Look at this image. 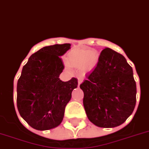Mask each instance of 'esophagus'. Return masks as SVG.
Instances as JSON below:
<instances>
[{"mask_svg": "<svg viewBox=\"0 0 149 149\" xmlns=\"http://www.w3.org/2000/svg\"><path fill=\"white\" fill-rule=\"evenodd\" d=\"M82 81H83V79H82V78H81V77H78V86H80V84L82 83Z\"/></svg>", "mask_w": 149, "mask_h": 149, "instance_id": "1", "label": "esophagus"}]
</instances>
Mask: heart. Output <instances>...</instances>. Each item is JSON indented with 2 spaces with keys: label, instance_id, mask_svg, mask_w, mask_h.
<instances>
[{
  "label": "heart",
  "instance_id": "obj_1",
  "mask_svg": "<svg viewBox=\"0 0 149 149\" xmlns=\"http://www.w3.org/2000/svg\"><path fill=\"white\" fill-rule=\"evenodd\" d=\"M99 61V53L89 49L74 48L68 53L67 62L68 65L83 72H89L93 69Z\"/></svg>",
  "mask_w": 149,
  "mask_h": 149
}]
</instances>
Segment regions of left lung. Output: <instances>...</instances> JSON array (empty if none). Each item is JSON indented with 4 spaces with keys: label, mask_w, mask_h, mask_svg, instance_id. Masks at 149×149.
Segmentation results:
<instances>
[{
    "label": "left lung",
    "mask_w": 149,
    "mask_h": 149,
    "mask_svg": "<svg viewBox=\"0 0 149 149\" xmlns=\"http://www.w3.org/2000/svg\"><path fill=\"white\" fill-rule=\"evenodd\" d=\"M80 87L87 118L97 127H118L134 110L136 85L133 68L124 56L110 48L101 52L97 65Z\"/></svg>",
    "instance_id": "left-lung-1"
}]
</instances>
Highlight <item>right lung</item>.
<instances>
[{"label": "right lung", "mask_w": 149, "mask_h": 149, "mask_svg": "<svg viewBox=\"0 0 149 149\" xmlns=\"http://www.w3.org/2000/svg\"><path fill=\"white\" fill-rule=\"evenodd\" d=\"M70 44L44 47L29 57L17 82L18 111L31 127L47 130L59 126L65 109L77 87V79L62 81L64 69L60 56L70 49Z\"/></svg>", "instance_id": "right-lung-1"}]
</instances>
